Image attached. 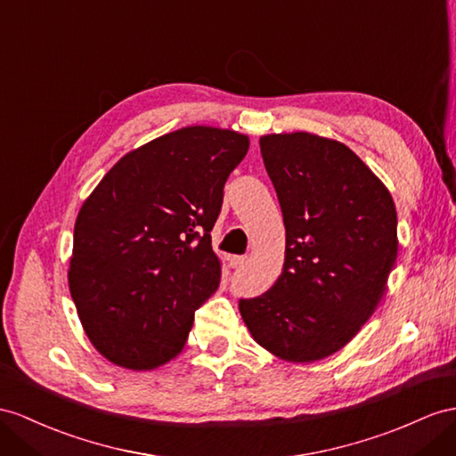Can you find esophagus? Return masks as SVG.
I'll list each match as a JSON object with an SVG mask.
<instances>
[{
	"instance_id": "1",
	"label": "esophagus",
	"mask_w": 456,
	"mask_h": 456,
	"mask_svg": "<svg viewBox=\"0 0 456 456\" xmlns=\"http://www.w3.org/2000/svg\"><path fill=\"white\" fill-rule=\"evenodd\" d=\"M247 256H231V265L232 267H240L242 264H247Z\"/></svg>"
}]
</instances>
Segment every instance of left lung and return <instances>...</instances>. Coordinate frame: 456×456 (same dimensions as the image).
<instances>
[{
	"label": "left lung",
	"instance_id": "1",
	"mask_svg": "<svg viewBox=\"0 0 456 456\" xmlns=\"http://www.w3.org/2000/svg\"><path fill=\"white\" fill-rule=\"evenodd\" d=\"M287 232L283 272L240 298L254 341L289 362L343 348L379 305L396 260L389 191L353 150L310 133L260 138Z\"/></svg>",
	"mask_w": 456,
	"mask_h": 456
}]
</instances>
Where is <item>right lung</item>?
Masks as SVG:
<instances>
[{
	"instance_id": "right-lung-1",
	"label": "right lung",
	"mask_w": 456,
	"mask_h": 456,
	"mask_svg": "<svg viewBox=\"0 0 456 456\" xmlns=\"http://www.w3.org/2000/svg\"><path fill=\"white\" fill-rule=\"evenodd\" d=\"M248 136L186 126L128 151L75 224L69 287L100 353L128 370L177 356L221 265L212 232Z\"/></svg>"
}]
</instances>
